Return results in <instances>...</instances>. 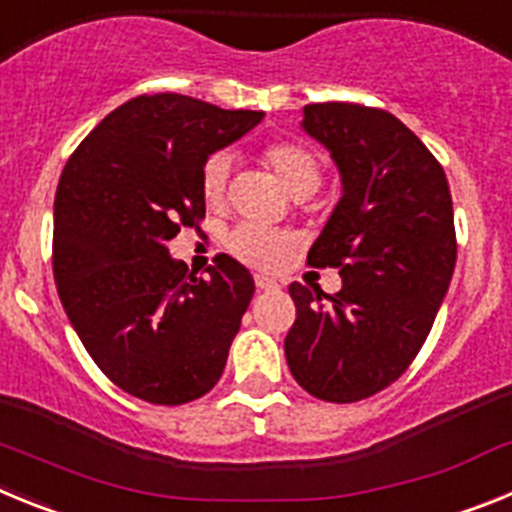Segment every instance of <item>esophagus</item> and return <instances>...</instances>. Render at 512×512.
Listing matches in <instances>:
<instances>
[{"label": "esophagus", "mask_w": 512, "mask_h": 512, "mask_svg": "<svg viewBox=\"0 0 512 512\" xmlns=\"http://www.w3.org/2000/svg\"><path fill=\"white\" fill-rule=\"evenodd\" d=\"M256 287L259 289H277V279H271V277H264V274H256Z\"/></svg>", "instance_id": "obj_1"}]
</instances>
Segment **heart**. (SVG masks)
Instances as JSON below:
<instances>
[{"instance_id":"obj_1","label":"heart","mask_w":512,"mask_h":512,"mask_svg":"<svg viewBox=\"0 0 512 512\" xmlns=\"http://www.w3.org/2000/svg\"><path fill=\"white\" fill-rule=\"evenodd\" d=\"M261 161L295 200H305L320 187L318 158L300 143H289V140L274 143V146L261 153ZM228 171L230 161L225 153H215L212 158H207L205 169H202L200 189L210 207L223 205ZM289 246H292L289 235L279 233V230L256 228V225H241L228 238V251L233 253L235 259H241L243 264L259 266V269H269V266L277 264Z\"/></svg>"}]
</instances>
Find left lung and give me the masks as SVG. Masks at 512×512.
I'll return each mask as SVG.
<instances>
[{"mask_svg":"<svg viewBox=\"0 0 512 512\" xmlns=\"http://www.w3.org/2000/svg\"><path fill=\"white\" fill-rule=\"evenodd\" d=\"M300 128L330 153L341 200L307 261L341 269V289L289 284L297 320L284 354L302 390L356 402L390 387L425 343L456 266L446 174L395 115L307 104Z\"/></svg>","mask_w":512,"mask_h":512,"instance_id":"1","label":"left lung"}]
</instances>
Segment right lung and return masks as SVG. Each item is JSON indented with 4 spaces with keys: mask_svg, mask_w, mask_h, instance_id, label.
I'll return each mask as SVG.
<instances>
[{
    "mask_svg": "<svg viewBox=\"0 0 512 512\" xmlns=\"http://www.w3.org/2000/svg\"><path fill=\"white\" fill-rule=\"evenodd\" d=\"M261 120L184 94H143L104 117L63 169L58 297L94 364L128 395L184 405L223 374L253 277L225 253L207 277H192L169 241L205 217L207 158Z\"/></svg>",
    "mask_w": 512,
    "mask_h": 512,
    "instance_id": "right-lung-1",
    "label": "right lung"
}]
</instances>
